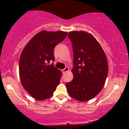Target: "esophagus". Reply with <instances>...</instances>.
<instances>
[{"label": "esophagus", "instance_id": "esophagus-1", "mask_svg": "<svg viewBox=\"0 0 129 129\" xmlns=\"http://www.w3.org/2000/svg\"><path fill=\"white\" fill-rule=\"evenodd\" d=\"M68 71H69V69L68 67H66L64 69H63L62 70V72L63 73H66V72H67Z\"/></svg>", "mask_w": 129, "mask_h": 129}]
</instances>
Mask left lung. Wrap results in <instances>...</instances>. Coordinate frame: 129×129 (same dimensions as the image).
<instances>
[{"label": "left lung", "mask_w": 129, "mask_h": 129, "mask_svg": "<svg viewBox=\"0 0 129 129\" xmlns=\"http://www.w3.org/2000/svg\"><path fill=\"white\" fill-rule=\"evenodd\" d=\"M73 51V79L67 82L69 95L87 101L101 91L108 75L107 57L101 45L91 34L70 31L68 35Z\"/></svg>", "instance_id": "8db88e82"}]
</instances>
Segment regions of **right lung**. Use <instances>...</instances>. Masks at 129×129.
<instances>
[{
	"instance_id": "obj_1",
	"label": "right lung",
	"mask_w": 129,
	"mask_h": 129,
	"mask_svg": "<svg viewBox=\"0 0 129 129\" xmlns=\"http://www.w3.org/2000/svg\"><path fill=\"white\" fill-rule=\"evenodd\" d=\"M67 32L38 33L26 44L20 57L19 71L22 86L33 98L42 101L53 94L61 78L54 61V47L67 37Z\"/></svg>"
}]
</instances>
